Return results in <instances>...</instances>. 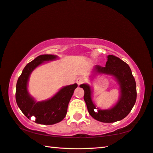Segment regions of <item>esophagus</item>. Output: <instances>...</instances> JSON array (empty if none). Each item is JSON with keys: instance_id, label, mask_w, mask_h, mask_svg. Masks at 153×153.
Wrapping results in <instances>:
<instances>
[{"instance_id": "obj_1", "label": "esophagus", "mask_w": 153, "mask_h": 153, "mask_svg": "<svg viewBox=\"0 0 153 153\" xmlns=\"http://www.w3.org/2000/svg\"><path fill=\"white\" fill-rule=\"evenodd\" d=\"M84 82H85L84 77H82V76L79 77L78 78H77V80H76V83H77V85H78L82 84L83 83H84Z\"/></svg>"}]
</instances>
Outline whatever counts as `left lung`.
I'll return each mask as SVG.
<instances>
[{
    "label": "left lung",
    "mask_w": 153,
    "mask_h": 153,
    "mask_svg": "<svg viewBox=\"0 0 153 153\" xmlns=\"http://www.w3.org/2000/svg\"><path fill=\"white\" fill-rule=\"evenodd\" d=\"M105 67L96 65L92 69L93 76L105 74L112 76L120 88V97L114 105L107 110L96 108L92 100V90L87 84L79 85L84 90V101L91 117L102 123H111L123 120L128 114L137 100V85L129 65L120 58L108 55ZM98 110L96 111L95 109Z\"/></svg>",
    "instance_id": "8db88e82"
}]
</instances>
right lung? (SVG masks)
<instances>
[{
  "label": "right lung",
  "mask_w": 153,
  "mask_h": 153,
  "mask_svg": "<svg viewBox=\"0 0 153 153\" xmlns=\"http://www.w3.org/2000/svg\"><path fill=\"white\" fill-rule=\"evenodd\" d=\"M55 55H41L30 62L23 69L16 85V102L25 116L30 119L35 117V123L51 125L59 123L65 117L69 102L77 84L63 87L52 98L37 102L28 91V82L30 74L39 65L46 62L57 59Z\"/></svg>",
  "instance_id": "add662e5"
}]
</instances>
